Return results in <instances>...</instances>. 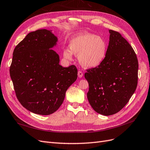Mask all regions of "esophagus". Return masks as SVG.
I'll use <instances>...</instances> for the list:
<instances>
[{
    "label": "esophagus",
    "instance_id": "34e87169",
    "mask_svg": "<svg viewBox=\"0 0 150 150\" xmlns=\"http://www.w3.org/2000/svg\"><path fill=\"white\" fill-rule=\"evenodd\" d=\"M78 76L79 77V78H81V77L83 76V73H82L81 71H78Z\"/></svg>",
    "mask_w": 150,
    "mask_h": 150
}]
</instances>
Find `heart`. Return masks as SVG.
Returning a JSON list of instances; mask_svg holds the SVG:
<instances>
[{
	"label": "heart",
	"instance_id": "1",
	"mask_svg": "<svg viewBox=\"0 0 150 150\" xmlns=\"http://www.w3.org/2000/svg\"><path fill=\"white\" fill-rule=\"evenodd\" d=\"M70 50L64 52L67 59H71L72 54L78 56L80 64L86 68H94L103 62L107 55L108 43L105 38L88 33H80L69 41Z\"/></svg>",
	"mask_w": 150,
	"mask_h": 150
}]
</instances>
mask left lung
<instances>
[{
  "instance_id": "8db88e82",
  "label": "left lung",
  "mask_w": 150,
  "mask_h": 150,
  "mask_svg": "<svg viewBox=\"0 0 150 150\" xmlns=\"http://www.w3.org/2000/svg\"><path fill=\"white\" fill-rule=\"evenodd\" d=\"M109 32L105 60L85 74L89 84V103L96 112L105 116L120 112L138 84V62L132 47L119 32L112 30Z\"/></svg>"
}]
</instances>
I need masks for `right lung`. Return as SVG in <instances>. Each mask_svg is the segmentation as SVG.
<instances>
[{
  "instance_id": "1",
  "label": "right lung",
  "mask_w": 150,
  "mask_h": 150,
  "mask_svg": "<svg viewBox=\"0 0 150 150\" xmlns=\"http://www.w3.org/2000/svg\"><path fill=\"white\" fill-rule=\"evenodd\" d=\"M57 38L51 31L30 32L14 49L10 75L19 102L30 112L49 115L59 108L77 79L74 65L63 67L52 49Z\"/></svg>"
}]
</instances>
